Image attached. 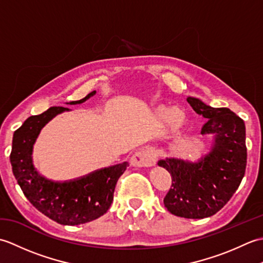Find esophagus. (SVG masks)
I'll list each match as a JSON object with an SVG mask.
<instances>
[{
    "mask_svg": "<svg viewBox=\"0 0 263 263\" xmlns=\"http://www.w3.org/2000/svg\"><path fill=\"white\" fill-rule=\"evenodd\" d=\"M157 152L154 147L142 148L137 152L131 158V164L137 167H150L156 164Z\"/></svg>",
    "mask_w": 263,
    "mask_h": 263,
    "instance_id": "1",
    "label": "esophagus"
}]
</instances>
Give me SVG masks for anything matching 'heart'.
<instances>
[{"instance_id":"heart-1","label":"heart","mask_w":263,"mask_h":263,"mask_svg":"<svg viewBox=\"0 0 263 263\" xmlns=\"http://www.w3.org/2000/svg\"><path fill=\"white\" fill-rule=\"evenodd\" d=\"M156 115L161 122H171V124L175 128L182 127L186 122L185 111L180 108L170 107V106H159L156 109Z\"/></svg>"}]
</instances>
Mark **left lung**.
Listing matches in <instances>:
<instances>
[{"label":"left lung","mask_w":263,"mask_h":263,"mask_svg":"<svg viewBox=\"0 0 263 263\" xmlns=\"http://www.w3.org/2000/svg\"><path fill=\"white\" fill-rule=\"evenodd\" d=\"M187 103L206 121L202 135H215L211 152L198 163L175 158L159 160L170 172L172 185L164 198L171 214L202 219L219 211L236 192L247 168L245 124L230 108H214L198 98Z\"/></svg>","instance_id":"obj_1"}]
</instances>
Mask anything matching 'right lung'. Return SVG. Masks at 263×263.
<instances>
[{
    "mask_svg": "<svg viewBox=\"0 0 263 263\" xmlns=\"http://www.w3.org/2000/svg\"><path fill=\"white\" fill-rule=\"evenodd\" d=\"M95 93L93 90L85 98L70 104H81ZM64 110L69 108L54 106L41 115L28 117L14 131L10 161L15 180L30 203L59 224L73 226L106 214L113 202L116 183L128 164L124 161L64 183H55L39 175L32 165V146L42 127Z\"/></svg>",
    "mask_w": 263,
    "mask_h": 263,
    "instance_id": "add662e5",
    "label": "right lung"
}]
</instances>
